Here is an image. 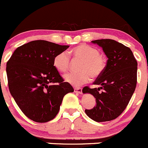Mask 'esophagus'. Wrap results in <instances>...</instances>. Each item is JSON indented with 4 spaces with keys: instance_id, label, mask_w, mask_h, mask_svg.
<instances>
[{
    "instance_id": "obj_1",
    "label": "esophagus",
    "mask_w": 148,
    "mask_h": 148,
    "mask_svg": "<svg viewBox=\"0 0 148 148\" xmlns=\"http://www.w3.org/2000/svg\"><path fill=\"white\" fill-rule=\"evenodd\" d=\"M74 92L82 94V89L81 87H74Z\"/></svg>"
}]
</instances>
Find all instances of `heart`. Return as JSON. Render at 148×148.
Wrapping results in <instances>:
<instances>
[{
    "mask_svg": "<svg viewBox=\"0 0 148 148\" xmlns=\"http://www.w3.org/2000/svg\"><path fill=\"white\" fill-rule=\"evenodd\" d=\"M70 54L75 59L81 60L79 66V69L81 71L70 73L64 77L66 82L74 86L87 83L91 76L99 77L106 68V61L100 56L99 50L90 45L85 44L77 45L71 50ZM53 65L60 72H66L71 66L69 54L66 51L57 54L54 58Z\"/></svg>",
    "mask_w": 148,
    "mask_h": 148,
    "instance_id": "b5f03b06",
    "label": "heart"
}]
</instances>
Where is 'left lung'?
I'll use <instances>...</instances> for the list:
<instances>
[{
    "label": "left lung",
    "instance_id": "1",
    "mask_svg": "<svg viewBox=\"0 0 148 148\" xmlns=\"http://www.w3.org/2000/svg\"><path fill=\"white\" fill-rule=\"evenodd\" d=\"M92 42L103 48L108 61L103 72L93 82L101 87L83 88V93H90L96 100V106L86 109L85 113L97 122L111 121L122 114L135 90L137 60L130 48L114 40H96Z\"/></svg>",
    "mask_w": 148,
    "mask_h": 148
}]
</instances>
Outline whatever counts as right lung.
Wrapping results in <instances>:
<instances>
[{
	"label": "right lung",
	"mask_w": 148,
	"mask_h": 148,
	"mask_svg": "<svg viewBox=\"0 0 148 148\" xmlns=\"http://www.w3.org/2000/svg\"><path fill=\"white\" fill-rule=\"evenodd\" d=\"M69 47L46 40L31 41L17 48L7 62L11 95L32 121L45 123L53 119L64 95L74 92L53 65L56 56Z\"/></svg>",
	"instance_id": "1"
}]
</instances>
